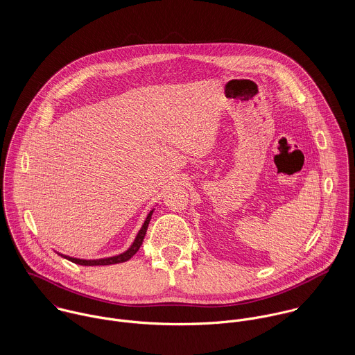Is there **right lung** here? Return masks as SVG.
<instances>
[{"label":"right lung","instance_id":"right-lung-1","mask_svg":"<svg viewBox=\"0 0 355 355\" xmlns=\"http://www.w3.org/2000/svg\"><path fill=\"white\" fill-rule=\"evenodd\" d=\"M153 210H150V213L148 214L142 228L139 230L134 243L131 245V248L124 252V253L119 254V255H114V257H107V258H101V259H80V258H73V257H68V255H64V254H58L67 259H69L71 262L73 263H78V265H85V266H97V265H112V263H120V262H125L128 261L134 254L137 253L144 242V238L146 235V231H148V227H149V223H150V218H152Z\"/></svg>","mask_w":355,"mask_h":355}]
</instances>
